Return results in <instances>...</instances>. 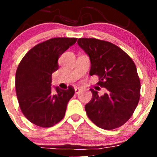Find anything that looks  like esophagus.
<instances>
[{
	"instance_id": "obj_1",
	"label": "esophagus",
	"mask_w": 157,
	"mask_h": 157,
	"mask_svg": "<svg viewBox=\"0 0 157 157\" xmlns=\"http://www.w3.org/2000/svg\"><path fill=\"white\" fill-rule=\"evenodd\" d=\"M80 89H78V88H75V94H78L80 92Z\"/></svg>"
}]
</instances>
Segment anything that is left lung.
Returning a JSON list of instances; mask_svg holds the SVG:
<instances>
[{"label": "left lung", "mask_w": 157, "mask_h": 157, "mask_svg": "<svg viewBox=\"0 0 157 157\" xmlns=\"http://www.w3.org/2000/svg\"><path fill=\"white\" fill-rule=\"evenodd\" d=\"M80 47L91 61L89 75H97V85L107 92L85 105L90 120L98 127L112 130L125 123L134 113L140 97V81L132 59L116 45L96 38H79Z\"/></svg>", "instance_id": "8db88e82"}]
</instances>
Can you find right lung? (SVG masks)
Listing matches in <instances>:
<instances>
[{
	"instance_id": "right-lung-1",
	"label": "right lung",
	"mask_w": 157,
	"mask_h": 157,
	"mask_svg": "<svg viewBox=\"0 0 157 157\" xmlns=\"http://www.w3.org/2000/svg\"><path fill=\"white\" fill-rule=\"evenodd\" d=\"M75 37H55L31 48L21 60L15 75V89L21 111L29 121L42 128L55 125L64 117L75 89L56 87L52 75L58 69L59 57L76 43Z\"/></svg>"
}]
</instances>
